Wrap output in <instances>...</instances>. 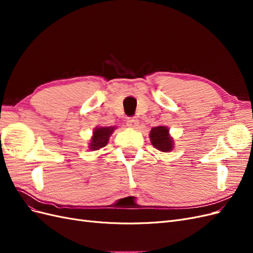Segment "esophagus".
<instances>
[{"instance_id": "esophagus-1", "label": "esophagus", "mask_w": 253, "mask_h": 253, "mask_svg": "<svg viewBox=\"0 0 253 253\" xmlns=\"http://www.w3.org/2000/svg\"><path fill=\"white\" fill-rule=\"evenodd\" d=\"M138 119L137 118H135V117H131V118H128L127 119V121H126V125H127V126H129V127H133V128H136L137 126H138Z\"/></svg>"}]
</instances>
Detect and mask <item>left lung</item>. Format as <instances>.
<instances>
[{
    "label": "left lung",
    "mask_w": 253,
    "mask_h": 253,
    "mask_svg": "<svg viewBox=\"0 0 253 253\" xmlns=\"http://www.w3.org/2000/svg\"><path fill=\"white\" fill-rule=\"evenodd\" d=\"M150 139L154 147L162 152H169L173 149V139L166 126H156L151 129Z\"/></svg>",
    "instance_id": "8db88e82"
}]
</instances>
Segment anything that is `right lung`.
I'll return each mask as SVG.
<instances>
[{"label": "right lung", "mask_w": 253, "mask_h": 253, "mask_svg": "<svg viewBox=\"0 0 253 253\" xmlns=\"http://www.w3.org/2000/svg\"><path fill=\"white\" fill-rule=\"evenodd\" d=\"M115 127L113 126H106V127H97L94 131V135L91 137V140L89 143L90 150H99L103 148L104 145L108 143L111 134H113V131Z\"/></svg>", "instance_id": "right-lung-1"}]
</instances>
